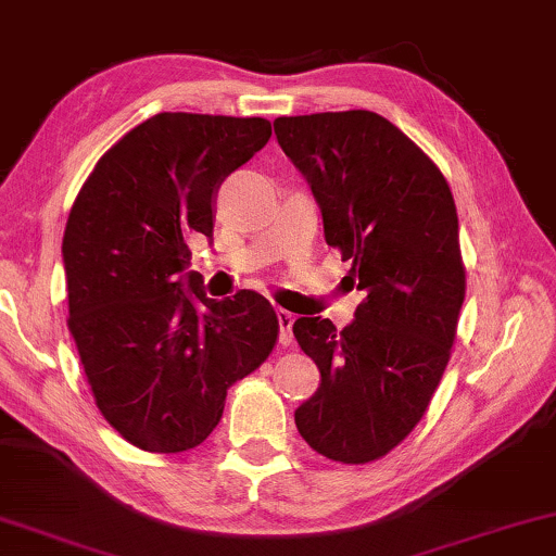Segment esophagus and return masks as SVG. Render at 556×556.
Listing matches in <instances>:
<instances>
[{
  "mask_svg": "<svg viewBox=\"0 0 556 556\" xmlns=\"http://www.w3.org/2000/svg\"><path fill=\"white\" fill-rule=\"evenodd\" d=\"M277 321H279V344L281 346H289L292 344V325H294V317L292 312L287 309H277Z\"/></svg>",
  "mask_w": 556,
  "mask_h": 556,
  "instance_id": "1",
  "label": "esophagus"
}]
</instances>
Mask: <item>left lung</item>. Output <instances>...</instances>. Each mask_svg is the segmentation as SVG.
<instances>
[{"mask_svg":"<svg viewBox=\"0 0 556 556\" xmlns=\"http://www.w3.org/2000/svg\"><path fill=\"white\" fill-rule=\"evenodd\" d=\"M275 135L309 181L327 244L367 292L344 329L294 321L321 375L296 429L331 462H375L425 417L450 362L467 289L457 206L437 164L375 112L279 117Z\"/></svg>","mask_w":556,"mask_h":556,"instance_id":"1","label":"left lung"}]
</instances>
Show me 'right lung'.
Wrapping results in <instances>:
<instances>
[{
  "label": "right lung",
  "instance_id": "right-lung-1",
  "mask_svg": "<svg viewBox=\"0 0 556 556\" xmlns=\"http://www.w3.org/2000/svg\"><path fill=\"white\" fill-rule=\"evenodd\" d=\"M262 117L162 112L89 174L66 219L70 327L102 417L144 452L177 454L219 425L227 389L277 344L252 289L210 300L189 235L212 237L214 194L269 142Z\"/></svg>",
  "mask_w": 556,
  "mask_h": 556
}]
</instances>
